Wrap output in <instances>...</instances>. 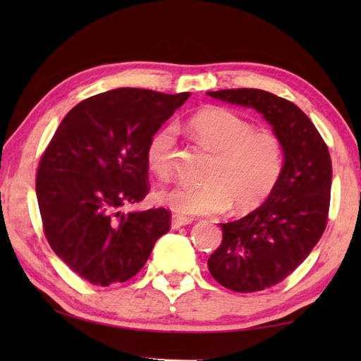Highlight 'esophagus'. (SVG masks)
<instances>
[{
  "mask_svg": "<svg viewBox=\"0 0 361 361\" xmlns=\"http://www.w3.org/2000/svg\"><path fill=\"white\" fill-rule=\"evenodd\" d=\"M190 221H192V219L183 217V216H176V214H173L172 219H171V226H172V229H178L181 226L189 225Z\"/></svg>",
  "mask_w": 361,
  "mask_h": 361,
  "instance_id": "34e87169",
  "label": "esophagus"
}]
</instances>
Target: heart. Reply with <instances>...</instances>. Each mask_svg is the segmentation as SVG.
Returning a JSON list of instances; mask_svg holds the SVG:
<instances>
[{
	"mask_svg": "<svg viewBox=\"0 0 361 361\" xmlns=\"http://www.w3.org/2000/svg\"><path fill=\"white\" fill-rule=\"evenodd\" d=\"M189 127L198 144L216 153L206 183L180 185L159 194V200L181 216H206L226 211L245 212L265 202L279 183L283 147L278 135L255 126L239 113L224 106H208L195 113ZM176 130L167 126L153 133L145 149L149 171L161 180L173 172Z\"/></svg>",
	"mask_w": 361,
	"mask_h": 361,
	"instance_id": "b5f03b06",
	"label": "heart"
}]
</instances>
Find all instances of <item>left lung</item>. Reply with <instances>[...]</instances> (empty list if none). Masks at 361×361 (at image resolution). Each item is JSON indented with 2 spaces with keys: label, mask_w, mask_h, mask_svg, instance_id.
Segmentation results:
<instances>
[{
  "label": "left lung",
  "mask_w": 361,
  "mask_h": 361,
  "mask_svg": "<svg viewBox=\"0 0 361 361\" xmlns=\"http://www.w3.org/2000/svg\"><path fill=\"white\" fill-rule=\"evenodd\" d=\"M208 94L262 113L279 136L286 157L270 197L248 216L220 224L224 239L208 259L219 283L252 293L286 279L321 239L331 206L332 161L313 122L287 99L256 88Z\"/></svg>",
  "instance_id": "1"
}]
</instances>
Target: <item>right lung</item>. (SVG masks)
I'll return each instance as SVG.
<instances>
[{"instance_id":"1","label":"right lung","mask_w":361,"mask_h":361,"mask_svg":"<svg viewBox=\"0 0 361 361\" xmlns=\"http://www.w3.org/2000/svg\"><path fill=\"white\" fill-rule=\"evenodd\" d=\"M190 93L118 88L79 102L38 164L35 190L54 252L93 286L126 282L171 229L166 208L124 212L149 194L145 149Z\"/></svg>"}]
</instances>
